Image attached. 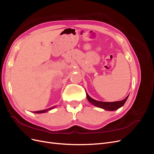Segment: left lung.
Segmentation results:
<instances>
[{
	"mask_svg": "<svg viewBox=\"0 0 154 154\" xmlns=\"http://www.w3.org/2000/svg\"><path fill=\"white\" fill-rule=\"evenodd\" d=\"M128 96L126 97L125 99L122 100V101H114V102H103V101H99L95 100L94 99L91 98V97L87 94V98L88 100V101L93 104L94 105L98 106L100 108L106 110H116L118 109L120 107H122L127 101Z\"/></svg>",
	"mask_w": 154,
	"mask_h": 154,
	"instance_id": "1",
	"label": "left lung"
}]
</instances>
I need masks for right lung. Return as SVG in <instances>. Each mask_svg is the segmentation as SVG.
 I'll return each mask as SVG.
<instances>
[{
	"mask_svg": "<svg viewBox=\"0 0 154 154\" xmlns=\"http://www.w3.org/2000/svg\"><path fill=\"white\" fill-rule=\"evenodd\" d=\"M54 107L55 106H53V107H51V108H49V109H45V110H39V111H35L34 112L35 113H44V112H48L51 109H54Z\"/></svg>",
	"mask_w": 154,
	"mask_h": 154,
	"instance_id": "right-lung-1",
	"label": "right lung"
}]
</instances>
